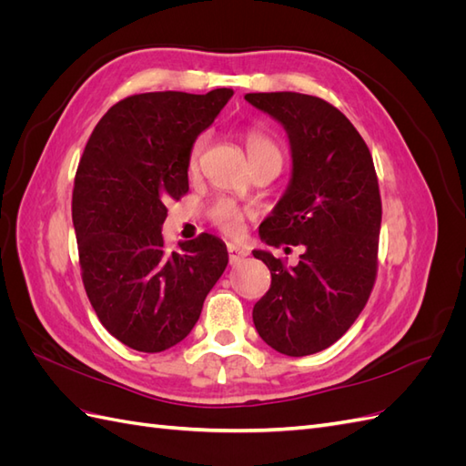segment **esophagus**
Masks as SVG:
<instances>
[{
    "label": "esophagus",
    "instance_id": "obj_1",
    "mask_svg": "<svg viewBox=\"0 0 466 466\" xmlns=\"http://www.w3.org/2000/svg\"><path fill=\"white\" fill-rule=\"evenodd\" d=\"M228 252H229V260H231V264H233V262H237V260L245 258V257L248 255V248L238 247V245H228Z\"/></svg>",
    "mask_w": 466,
    "mask_h": 466
}]
</instances>
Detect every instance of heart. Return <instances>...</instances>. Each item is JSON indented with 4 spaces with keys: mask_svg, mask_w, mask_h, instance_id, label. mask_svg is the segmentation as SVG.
<instances>
[{
    "mask_svg": "<svg viewBox=\"0 0 466 466\" xmlns=\"http://www.w3.org/2000/svg\"><path fill=\"white\" fill-rule=\"evenodd\" d=\"M243 142H245V149H247L248 161L252 167H258L262 163H270V161L281 165V159H284L281 157V149L276 144V139L268 136L266 132L257 130V128H248L243 134ZM206 144H208V137L204 134L194 139V144L188 153V171L190 173L198 171L200 157L206 149ZM250 216H252V211L248 208L238 206L237 202L228 200V198H221V200L214 202L208 211L209 221L218 225V228L228 235H238L245 219Z\"/></svg>",
    "mask_w": 466,
    "mask_h": 466,
    "instance_id": "obj_1",
    "label": "heart"
}]
</instances>
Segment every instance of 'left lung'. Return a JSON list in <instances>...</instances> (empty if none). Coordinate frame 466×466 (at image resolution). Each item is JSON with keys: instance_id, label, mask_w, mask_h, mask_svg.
Listing matches in <instances>:
<instances>
[{"instance_id": "8db88e82", "label": "left lung", "mask_w": 466, "mask_h": 466, "mask_svg": "<svg viewBox=\"0 0 466 466\" xmlns=\"http://www.w3.org/2000/svg\"><path fill=\"white\" fill-rule=\"evenodd\" d=\"M245 98L284 124L293 159L289 188L260 225V238L305 248L293 268L270 252H252L272 274L252 320L279 354H317L354 324L375 286L383 209L373 157L354 124L319 96L281 91Z\"/></svg>"}]
</instances>
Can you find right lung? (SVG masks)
Instances as JSON below:
<instances>
[{"mask_svg": "<svg viewBox=\"0 0 466 466\" xmlns=\"http://www.w3.org/2000/svg\"><path fill=\"white\" fill-rule=\"evenodd\" d=\"M233 91L132 95L98 120L79 161L72 218L81 279L103 327L132 350L163 351L194 329L228 248L202 233L167 255L168 200L188 192V153Z\"/></svg>", "mask_w": 466, "mask_h": 466, "instance_id": "right-lung-1", "label": "right lung"}]
</instances>
